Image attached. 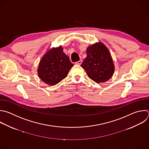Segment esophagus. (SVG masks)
<instances>
[{
	"label": "esophagus",
	"mask_w": 149,
	"mask_h": 149,
	"mask_svg": "<svg viewBox=\"0 0 149 149\" xmlns=\"http://www.w3.org/2000/svg\"><path fill=\"white\" fill-rule=\"evenodd\" d=\"M82 61L80 60L79 61H78L76 62V63H75V64H78V65H81V64H82Z\"/></svg>",
	"instance_id": "34e87169"
}]
</instances>
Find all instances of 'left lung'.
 Instances as JSON below:
<instances>
[{
    "label": "left lung",
    "mask_w": 149,
    "mask_h": 149,
    "mask_svg": "<svg viewBox=\"0 0 149 149\" xmlns=\"http://www.w3.org/2000/svg\"><path fill=\"white\" fill-rule=\"evenodd\" d=\"M87 56L81 66L88 76L96 83L109 80L114 72V65L108 48L101 42L93 44L86 49Z\"/></svg>",
    "instance_id": "obj_1"
}]
</instances>
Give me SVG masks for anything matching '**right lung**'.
<instances>
[{
  "label": "right lung",
  "instance_id": "right-lung-1",
  "mask_svg": "<svg viewBox=\"0 0 149 149\" xmlns=\"http://www.w3.org/2000/svg\"><path fill=\"white\" fill-rule=\"evenodd\" d=\"M74 64L61 46L53 48L42 58L38 68L40 79L49 85H54L65 78Z\"/></svg>",
  "mask_w": 149,
  "mask_h": 149
}]
</instances>
